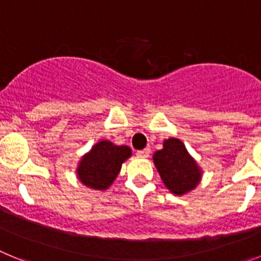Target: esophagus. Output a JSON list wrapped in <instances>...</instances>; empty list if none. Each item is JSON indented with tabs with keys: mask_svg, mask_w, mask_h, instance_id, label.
<instances>
[{
	"mask_svg": "<svg viewBox=\"0 0 261 261\" xmlns=\"http://www.w3.org/2000/svg\"><path fill=\"white\" fill-rule=\"evenodd\" d=\"M136 154H137V156H140V158H147V156L150 155V149H144V150H138Z\"/></svg>",
	"mask_w": 261,
	"mask_h": 261,
	"instance_id": "34e87169",
	"label": "esophagus"
}]
</instances>
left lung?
I'll return each instance as SVG.
<instances>
[{
	"mask_svg": "<svg viewBox=\"0 0 261 261\" xmlns=\"http://www.w3.org/2000/svg\"><path fill=\"white\" fill-rule=\"evenodd\" d=\"M153 161L162 181L174 195H186L201 181V168L179 138L165 140L163 149L154 153Z\"/></svg>",
	"mask_w": 261,
	"mask_h": 261,
	"instance_id": "1",
	"label": "left lung"
}]
</instances>
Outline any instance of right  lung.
I'll return each instance as SVG.
<instances>
[{"label": "right lung", "mask_w": 261, "mask_h": 261, "mask_svg": "<svg viewBox=\"0 0 261 261\" xmlns=\"http://www.w3.org/2000/svg\"><path fill=\"white\" fill-rule=\"evenodd\" d=\"M132 155L129 146H119L108 140L96 142L87 151L77 167V176L82 184L96 191H106L112 186L121 170V165Z\"/></svg>", "instance_id": "add662e5"}]
</instances>
